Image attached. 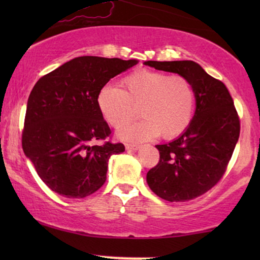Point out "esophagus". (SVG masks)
Instances as JSON below:
<instances>
[{"label": "esophagus", "mask_w": 260, "mask_h": 260, "mask_svg": "<svg viewBox=\"0 0 260 260\" xmlns=\"http://www.w3.org/2000/svg\"><path fill=\"white\" fill-rule=\"evenodd\" d=\"M125 148H126V150H138V149L141 148V144H137V143H126V144H125Z\"/></svg>", "instance_id": "esophagus-1"}]
</instances>
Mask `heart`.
I'll use <instances>...</instances> for the list:
<instances>
[{"instance_id": "1", "label": "heart", "mask_w": 260, "mask_h": 260, "mask_svg": "<svg viewBox=\"0 0 260 260\" xmlns=\"http://www.w3.org/2000/svg\"><path fill=\"white\" fill-rule=\"evenodd\" d=\"M122 88L105 85L97 104L110 125L119 129L137 116L143 119L119 131L126 141H144L155 136L172 140L187 130L195 110V91L186 77L138 70L122 79Z\"/></svg>"}]
</instances>
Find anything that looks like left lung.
Returning a JSON list of instances; mask_svg holds the SVG:
<instances>
[{
  "label": "left lung",
  "mask_w": 260,
  "mask_h": 260,
  "mask_svg": "<svg viewBox=\"0 0 260 260\" xmlns=\"http://www.w3.org/2000/svg\"><path fill=\"white\" fill-rule=\"evenodd\" d=\"M145 65L186 77L193 85L197 110L175 141L156 145L159 161L147 174L150 189L163 200L184 202L212 189L226 173L240 134V119L226 85L199 63L145 61Z\"/></svg>",
  "instance_id": "obj_1"
}]
</instances>
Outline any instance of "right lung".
<instances>
[{
    "instance_id": "right-lung-1",
    "label": "right lung",
    "mask_w": 260,
    "mask_h": 260,
    "mask_svg": "<svg viewBox=\"0 0 260 260\" xmlns=\"http://www.w3.org/2000/svg\"><path fill=\"white\" fill-rule=\"evenodd\" d=\"M137 60L78 56L37 81L27 103L24 154L53 191L83 199L106 181L109 158L125 150L112 143L97 104L99 90ZM94 140L103 144L93 146Z\"/></svg>"
}]
</instances>
